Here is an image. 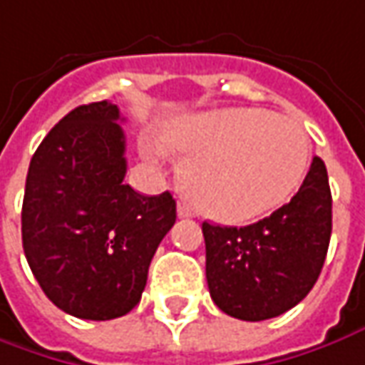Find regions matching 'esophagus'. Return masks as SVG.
<instances>
[{
  "instance_id": "34e87169",
  "label": "esophagus",
  "mask_w": 365,
  "mask_h": 365,
  "mask_svg": "<svg viewBox=\"0 0 365 365\" xmlns=\"http://www.w3.org/2000/svg\"><path fill=\"white\" fill-rule=\"evenodd\" d=\"M178 215H180V217H190V215H192V210H190V205H187V203H183V202L178 203Z\"/></svg>"
}]
</instances>
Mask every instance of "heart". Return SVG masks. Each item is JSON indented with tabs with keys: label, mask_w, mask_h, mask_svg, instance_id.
Wrapping results in <instances>:
<instances>
[{
	"label": "heart",
	"mask_w": 365,
	"mask_h": 365,
	"mask_svg": "<svg viewBox=\"0 0 365 365\" xmlns=\"http://www.w3.org/2000/svg\"><path fill=\"white\" fill-rule=\"evenodd\" d=\"M163 143L187 158L182 187L200 214L244 224L274 212L299 187L309 165V138L297 121L264 110H222L170 125ZM160 155L158 143H143Z\"/></svg>",
	"instance_id": "b5f03b06"
}]
</instances>
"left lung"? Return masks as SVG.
I'll list each match as a JSON object with an SVG mask.
<instances>
[{
	"instance_id": "1",
	"label": "left lung",
	"mask_w": 365,
	"mask_h": 365,
	"mask_svg": "<svg viewBox=\"0 0 365 365\" xmlns=\"http://www.w3.org/2000/svg\"><path fill=\"white\" fill-rule=\"evenodd\" d=\"M205 277L224 314L262 322L297 306L318 282L331 235L328 170L312 160L297 193L269 217L244 227L203 222Z\"/></svg>"
}]
</instances>
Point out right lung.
<instances>
[{"label": "right lung", "mask_w": 365, "mask_h": 365, "mask_svg": "<svg viewBox=\"0 0 365 365\" xmlns=\"http://www.w3.org/2000/svg\"><path fill=\"white\" fill-rule=\"evenodd\" d=\"M120 108L71 110L31 158L21 240L37 284L59 309L93 322L140 304L151 257L175 224L170 192L141 195L128 172Z\"/></svg>", "instance_id": "add662e5"}]
</instances>
